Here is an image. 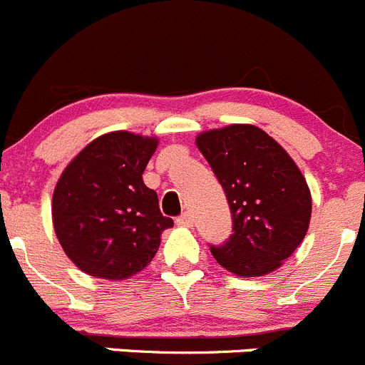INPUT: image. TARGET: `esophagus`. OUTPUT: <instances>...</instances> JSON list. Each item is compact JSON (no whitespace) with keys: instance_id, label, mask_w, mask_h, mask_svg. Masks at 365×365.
Returning <instances> with one entry per match:
<instances>
[{"instance_id":"obj_1","label":"esophagus","mask_w":365,"mask_h":365,"mask_svg":"<svg viewBox=\"0 0 365 365\" xmlns=\"http://www.w3.org/2000/svg\"><path fill=\"white\" fill-rule=\"evenodd\" d=\"M176 225L189 229V227H192V216H190V214H182L180 217H176Z\"/></svg>"}]
</instances>
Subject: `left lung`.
Here are the masks:
<instances>
[{"instance_id": "left-lung-1", "label": "left lung", "mask_w": 365, "mask_h": 365, "mask_svg": "<svg viewBox=\"0 0 365 365\" xmlns=\"http://www.w3.org/2000/svg\"><path fill=\"white\" fill-rule=\"evenodd\" d=\"M196 145L220 180L234 234L212 247L214 259L240 277H261L282 267L304 240L312 192L286 149L252 124L207 129Z\"/></svg>"}]
</instances>
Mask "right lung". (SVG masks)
Masks as SVG:
<instances>
[{
  "mask_svg": "<svg viewBox=\"0 0 365 365\" xmlns=\"http://www.w3.org/2000/svg\"><path fill=\"white\" fill-rule=\"evenodd\" d=\"M156 136L110 131L71 158L56 183L52 223L64 254L91 277L125 281L155 257L173 227L142 180Z\"/></svg>",
  "mask_w": 365,
  "mask_h": 365,
  "instance_id": "obj_1",
  "label": "right lung"
}]
</instances>
